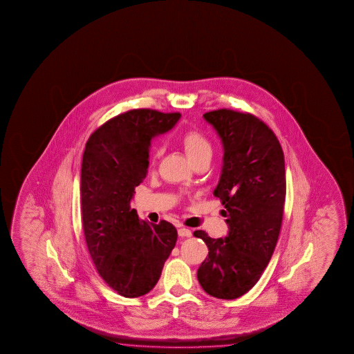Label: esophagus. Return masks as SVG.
<instances>
[{
  "label": "esophagus",
  "mask_w": 354,
  "mask_h": 354,
  "mask_svg": "<svg viewBox=\"0 0 354 354\" xmlns=\"http://www.w3.org/2000/svg\"><path fill=\"white\" fill-rule=\"evenodd\" d=\"M178 235L182 238H191L192 236V232L189 229L180 228L178 229Z\"/></svg>",
  "instance_id": "1"
}]
</instances>
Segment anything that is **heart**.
Wrapping results in <instances>:
<instances>
[{
	"mask_svg": "<svg viewBox=\"0 0 354 354\" xmlns=\"http://www.w3.org/2000/svg\"><path fill=\"white\" fill-rule=\"evenodd\" d=\"M180 145L194 166L201 162H209L213 156V145L210 142L209 138L196 129L188 130L182 135ZM160 155H161V150L158 149L152 152L150 160L151 167L156 166Z\"/></svg>",
	"mask_w": 354,
	"mask_h": 354,
	"instance_id": "obj_1",
	"label": "heart"
}]
</instances>
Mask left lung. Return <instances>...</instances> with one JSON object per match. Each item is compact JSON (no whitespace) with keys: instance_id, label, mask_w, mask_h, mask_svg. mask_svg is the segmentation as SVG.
Here are the masks:
<instances>
[{"instance_id":"obj_1","label":"left lung","mask_w":354,"mask_h":354,"mask_svg":"<svg viewBox=\"0 0 354 354\" xmlns=\"http://www.w3.org/2000/svg\"><path fill=\"white\" fill-rule=\"evenodd\" d=\"M203 118L224 147L214 196L225 208L229 232L224 239L194 232L209 250L197 277L207 294L234 300L259 281L275 250L286 197L285 160L275 133L257 116L219 109Z\"/></svg>"}]
</instances>
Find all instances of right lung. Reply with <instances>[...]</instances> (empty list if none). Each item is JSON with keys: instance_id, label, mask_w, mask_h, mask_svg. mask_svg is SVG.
<instances>
[{"instance_id": "right-lung-1", "label": "right lung", "mask_w": 354, "mask_h": 354, "mask_svg": "<svg viewBox=\"0 0 354 354\" xmlns=\"http://www.w3.org/2000/svg\"><path fill=\"white\" fill-rule=\"evenodd\" d=\"M180 118L133 109L96 129L85 145L80 177L85 241L99 275L124 297L155 288L177 241L171 223L141 221L130 202L147 174L151 140Z\"/></svg>"}]
</instances>
